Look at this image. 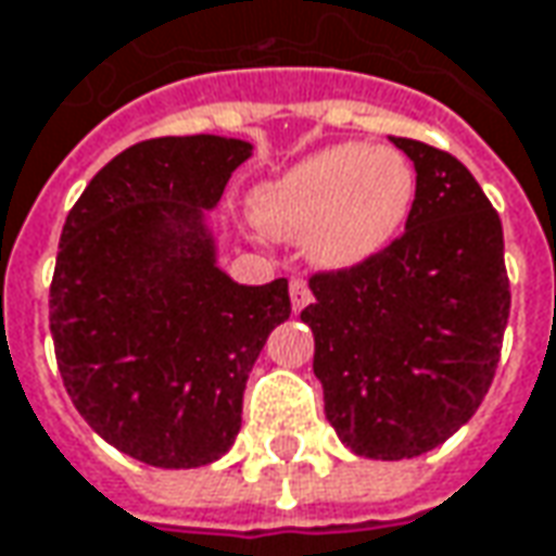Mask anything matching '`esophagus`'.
Masks as SVG:
<instances>
[{
    "label": "esophagus",
    "instance_id": "1",
    "mask_svg": "<svg viewBox=\"0 0 556 556\" xmlns=\"http://www.w3.org/2000/svg\"><path fill=\"white\" fill-rule=\"evenodd\" d=\"M308 303H312V290H308V285H305L303 278H293V281H290V305H293V312H303Z\"/></svg>",
    "mask_w": 556,
    "mask_h": 556
}]
</instances>
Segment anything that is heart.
Instances as JSON below:
<instances>
[{"mask_svg": "<svg viewBox=\"0 0 556 556\" xmlns=\"http://www.w3.org/2000/svg\"><path fill=\"white\" fill-rule=\"evenodd\" d=\"M416 199V170L401 149L333 143L263 182L253 219L275 238H305L321 269H355L401 235Z\"/></svg>", "mask_w": 556, "mask_h": 556, "instance_id": "b5f03b06", "label": "heart"}]
</instances>
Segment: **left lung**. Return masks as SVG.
<instances>
[{
  "mask_svg": "<svg viewBox=\"0 0 556 556\" xmlns=\"http://www.w3.org/2000/svg\"><path fill=\"white\" fill-rule=\"evenodd\" d=\"M416 167L407 232L308 281L324 413L355 456L397 462L453 438L495 376L511 308L502 219L471 170L391 137Z\"/></svg>",
  "mask_w": 556,
  "mask_h": 556,
  "instance_id": "left-lung-1",
  "label": "left lung"
}]
</instances>
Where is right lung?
<instances>
[{
	"label": "right lung",
	"instance_id": "add662e5",
	"mask_svg": "<svg viewBox=\"0 0 556 556\" xmlns=\"http://www.w3.org/2000/svg\"><path fill=\"white\" fill-rule=\"evenodd\" d=\"M248 140L155 137L118 152L63 223L51 337L66 394L115 450L155 468L229 453L248 374L290 318L287 278L238 285L207 211Z\"/></svg>",
	"mask_w": 556,
	"mask_h": 556
}]
</instances>
